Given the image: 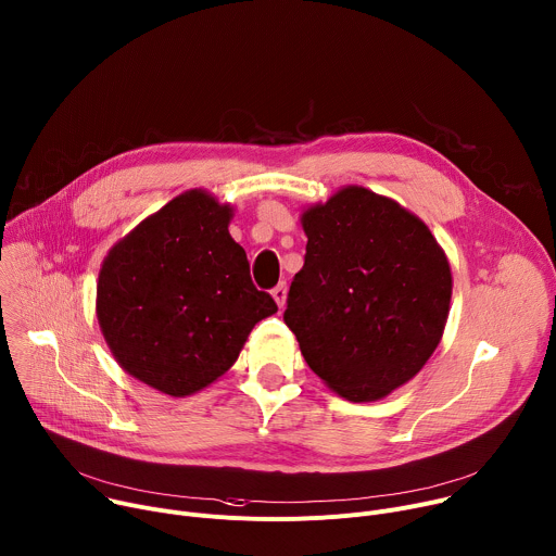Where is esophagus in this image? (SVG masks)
I'll return each mask as SVG.
<instances>
[{
  "mask_svg": "<svg viewBox=\"0 0 556 556\" xmlns=\"http://www.w3.org/2000/svg\"><path fill=\"white\" fill-rule=\"evenodd\" d=\"M286 296H288V286L281 281L279 286L273 288V299L277 301L279 307H283V305H286Z\"/></svg>",
  "mask_w": 556,
  "mask_h": 556,
  "instance_id": "1",
  "label": "esophagus"
}]
</instances>
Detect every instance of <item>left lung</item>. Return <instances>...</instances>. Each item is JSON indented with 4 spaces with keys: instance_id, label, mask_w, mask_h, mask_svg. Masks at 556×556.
I'll return each instance as SVG.
<instances>
[{
    "instance_id": "8db88e82",
    "label": "left lung",
    "mask_w": 556,
    "mask_h": 556,
    "mask_svg": "<svg viewBox=\"0 0 556 556\" xmlns=\"http://www.w3.org/2000/svg\"><path fill=\"white\" fill-rule=\"evenodd\" d=\"M301 224L305 262L283 321L309 369L343 399H384L442 339L448 262L425 222L363 187L307 208Z\"/></svg>"
}]
</instances>
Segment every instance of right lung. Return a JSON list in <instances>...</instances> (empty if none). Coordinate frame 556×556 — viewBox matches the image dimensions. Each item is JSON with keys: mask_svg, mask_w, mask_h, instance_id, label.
I'll return each instance as SVG.
<instances>
[{"mask_svg": "<svg viewBox=\"0 0 556 556\" xmlns=\"http://www.w3.org/2000/svg\"><path fill=\"white\" fill-rule=\"evenodd\" d=\"M230 217V206L187 191L121 240L99 275L97 314L114 358L176 399L217 380L277 312L251 279Z\"/></svg>", "mask_w": 556, "mask_h": 556, "instance_id": "right-lung-1", "label": "right lung"}]
</instances>
